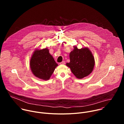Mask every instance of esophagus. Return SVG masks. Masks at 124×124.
I'll return each instance as SVG.
<instances>
[{"label": "esophagus", "instance_id": "34e87169", "mask_svg": "<svg viewBox=\"0 0 124 124\" xmlns=\"http://www.w3.org/2000/svg\"><path fill=\"white\" fill-rule=\"evenodd\" d=\"M59 64L60 65H64V64H65V61H62V62H60L59 63Z\"/></svg>", "mask_w": 124, "mask_h": 124}]
</instances>
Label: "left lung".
Here are the masks:
<instances>
[{
  "instance_id": "left-lung-1",
  "label": "left lung",
  "mask_w": 124,
  "mask_h": 124,
  "mask_svg": "<svg viewBox=\"0 0 124 124\" xmlns=\"http://www.w3.org/2000/svg\"><path fill=\"white\" fill-rule=\"evenodd\" d=\"M74 47V49L70 53V62L67 63L66 66L70 69L77 78L81 79L92 73L95 66V59L88 47L80 49L76 46Z\"/></svg>"
}]
</instances>
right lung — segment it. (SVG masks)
Returning a JSON list of instances; mask_svg holds the SVG:
<instances>
[{
  "label": "right lung",
  "mask_w": 124,
  "mask_h": 124,
  "mask_svg": "<svg viewBox=\"0 0 124 124\" xmlns=\"http://www.w3.org/2000/svg\"><path fill=\"white\" fill-rule=\"evenodd\" d=\"M57 66L47 48L35 49L30 60V67L33 74L45 80L50 78Z\"/></svg>",
  "instance_id": "add662e5"
}]
</instances>
